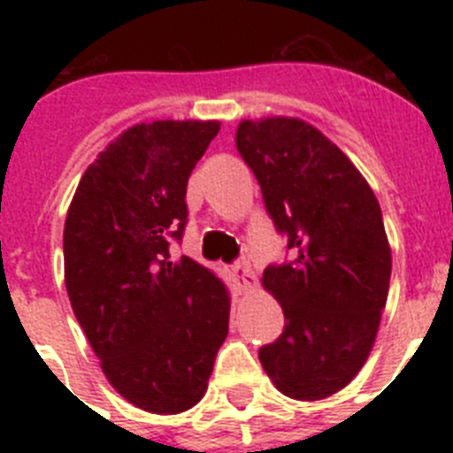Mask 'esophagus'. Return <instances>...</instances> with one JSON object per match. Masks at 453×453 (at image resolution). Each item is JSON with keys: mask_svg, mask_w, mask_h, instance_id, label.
I'll list each match as a JSON object with an SVG mask.
<instances>
[{"mask_svg": "<svg viewBox=\"0 0 453 453\" xmlns=\"http://www.w3.org/2000/svg\"><path fill=\"white\" fill-rule=\"evenodd\" d=\"M234 279L238 290H251V288H256V276L247 261L234 263Z\"/></svg>", "mask_w": 453, "mask_h": 453, "instance_id": "1", "label": "esophagus"}]
</instances>
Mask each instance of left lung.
Masks as SVG:
<instances>
[{"instance_id":"left-lung-1","label":"left lung","mask_w":453,"mask_h":453,"mask_svg":"<svg viewBox=\"0 0 453 453\" xmlns=\"http://www.w3.org/2000/svg\"><path fill=\"white\" fill-rule=\"evenodd\" d=\"M235 147L292 256L263 272L286 326L258 358L288 397H329L367 361L386 308L392 258L381 208L354 163L302 119H245Z\"/></svg>"}]
</instances>
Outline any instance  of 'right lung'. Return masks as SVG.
<instances>
[{
	"mask_svg": "<svg viewBox=\"0 0 453 453\" xmlns=\"http://www.w3.org/2000/svg\"><path fill=\"white\" fill-rule=\"evenodd\" d=\"M219 122L135 124L97 156L63 231L72 311L111 386L134 406L172 415L208 388L229 334V292L181 256L190 172Z\"/></svg>",
	"mask_w": 453,
	"mask_h": 453,
	"instance_id": "add662e5",
	"label": "right lung"
}]
</instances>
